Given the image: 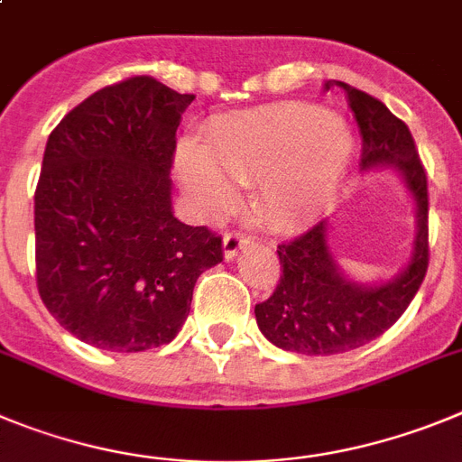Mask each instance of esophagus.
<instances>
[{
    "instance_id": "obj_1",
    "label": "esophagus",
    "mask_w": 462,
    "mask_h": 462,
    "mask_svg": "<svg viewBox=\"0 0 462 462\" xmlns=\"http://www.w3.org/2000/svg\"><path fill=\"white\" fill-rule=\"evenodd\" d=\"M248 244H253V239L248 235H244V232H239V230L226 232V236H223V251H226V260H232V257L239 253V248L248 246Z\"/></svg>"
}]
</instances>
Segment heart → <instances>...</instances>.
<instances>
[{
  "mask_svg": "<svg viewBox=\"0 0 462 462\" xmlns=\"http://www.w3.org/2000/svg\"><path fill=\"white\" fill-rule=\"evenodd\" d=\"M352 152L340 117L306 103H276L218 119L205 147L180 149L177 172L205 209L230 205L236 181H257L262 211L278 223H299L329 205Z\"/></svg>",
  "mask_w": 462,
  "mask_h": 462,
  "instance_id": "b5f03b06",
  "label": "heart"
}]
</instances>
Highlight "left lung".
<instances>
[{
  "instance_id": "1",
  "label": "left lung",
  "mask_w": 462,
  "mask_h": 462,
  "mask_svg": "<svg viewBox=\"0 0 462 462\" xmlns=\"http://www.w3.org/2000/svg\"><path fill=\"white\" fill-rule=\"evenodd\" d=\"M350 101L364 138V168L393 165L412 190L419 211V232L405 272L377 288L345 281L327 248V221L278 244L281 281L267 301L255 303L257 327L273 345L299 355H340L380 338L407 310L421 288L430 262L428 244V177L412 133L402 119L365 91L338 80Z\"/></svg>"
}]
</instances>
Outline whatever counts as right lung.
Returning <instances> with one entry per match:
<instances>
[{
	"instance_id": "1",
	"label": "right lung",
	"mask_w": 462,
	"mask_h": 462,
	"mask_svg": "<svg viewBox=\"0 0 462 462\" xmlns=\"http://www.w3.org/2000/svg\"><path fill=\"white\" fill-rule=\"evenodd\" d=\"M193 94L107 85L50 133L34 193L36 288L66 331L110 352L170 343L223 239L172 216L177 126Z\"/></svg>"
}]
</instances>
